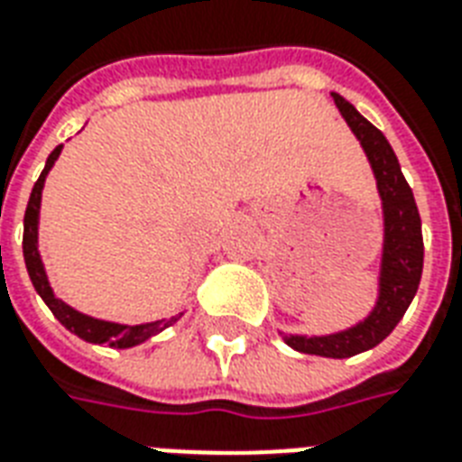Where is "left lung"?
<instances>
[{"label":"left lung","instance_id":"1","mask_svg":"<svg viewBox=\"0 0 462 462\" xmlns=\"http://www.w3.org/2000/svg\"><path fill=\"white\" fill-rule=\"evenodd\" d=\"M334 104L354 130L365 157L371 162L373 174L378 181V193L383 200V262L378 278V302L364 322L348 327L344 332L325 337H302L283 334L288 346L300 354H315L325 358H348L361 351L378 346L410 308L417 295L424 266V239H421V217H419L414 193L402 176L393 147L373 123H368L354 106L339 94H332Z\"/></svg>","mask_w":462,"mask_h":462}]
</instances>
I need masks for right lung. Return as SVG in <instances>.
Masks as SVG:
<instances>
[{
    "label": "right lung",
    "mask_w": 462,
    "mask_h": 462,
    "mask_svg": "<svg viewBox=\"0 0 462 462\" xmlns=\"http://www.w3.org/2000/svg\"><path fill=\"white\" fill-rule=\"evenodd\" d=\"M62 152V145H58L51 152L48 162H45V169L38 176L33 191H31V199H28L26 216H23V262H26L28 276H31V283H33L35 293L43 298V302L51 308V312L55 315L60 325L69 329L72 334H77L79 339L89 341V344H108L114 348H130L143 344V341L152 339L154 334L164 332L167 327H171L181 315L167 317V319H157V322H145V325H118V322H106V319H97V317L84 315V312H77L75 308H69L67 302H62L60 298H55L51 283H48V273H45L43 259H41V252H38V216H41V196H43V184L45 176L52 169L55 160Z\"/></svg>",
    "instance_id": "add662e5"
}]
</instances>
